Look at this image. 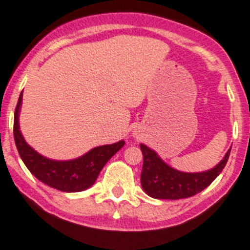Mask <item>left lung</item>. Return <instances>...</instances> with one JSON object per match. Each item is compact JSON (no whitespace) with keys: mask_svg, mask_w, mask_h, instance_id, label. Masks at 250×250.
I'll return each instance as SVG.
<instances>
[{"mask_svg":"<svg viewBox=\"0 0 250 250\" xmlns=\"http://www.w3.org/2000/svg\"><path fill=\"white\" fill-rule=\"evenodd\" d=\"M143 152L144 165L142 171V187L144 192L153 199L178 200L190 198L215 180L222 172L229 158L230 149L213 168L204 172L188 173L173 168L158 155L154 149L140 144Z\"/></svg>","mask_w":250,"mask_h":250,"instance_id":"8db88e82","label":"left lung"}]
</instances>
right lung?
Instances as JSON below:
<instances>
[{
	"instance_id": "add662e5",
	"label": "right lung",
	"mask_w": 250,
	"mask_h": 250,
	"mask_svg": "<svg viewBox=\"0 0 250 250\" xmlns=\"http://www.w3.org/2000/svg\"><path fill=\"white\" fill-rule=\"evenodd\" d=\"M23 91L21 92L14 117V138L21 159L26 168L43 184L61 192L75 193L90 188L111 158L124 146V140L110 145L97 146L71 160L49 159L40 154L25 142L20 130V112Z\"/></svg>"
}]
</instances>
